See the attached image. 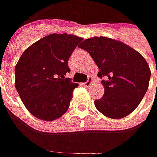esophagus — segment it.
<instances>
[{
	"label": "esophagus",
	"mask_w": 157,
	"mask_h": 157,
	"mask_svg": "<svg viewBox=\"0 0 157 157\" xmlns=\"http://www.w3.org/2000/svg\"><path fill=\"white\" fill-rule=\"evenodd\" d=\"M92 84H93V78H92V77H89L87 79V81L84 84V86H86V87H89L90 86H92Z\"/></svg>",
	"instance_id": "1"
}]
</instances>
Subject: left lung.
<instances>
[{
	"instance_id": "1",
	"label": "left lung",
	"mask_w": 157,
	"mask_h": 157,
	"mask_svg": "<svg viewBox=\"0 0 157 157\" xmlns=\"http://www.w3.org/2000/svg\"><path fill=\"white\" fill-rule=\"evenodd\" d=\"M86 50L99 67L104 95L94 105L105 116L121 119L135 111L148 88L151 71L142 54L119 40L94 36L84 40Z\"/></svg>"
}]
</instances>
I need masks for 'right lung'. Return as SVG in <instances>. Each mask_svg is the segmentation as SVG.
Returning a JSON list of instances; mask_svg holds the SVG:
<instances>
[{
  "label": "right lung",
  "mask_w": 157,
  "mask_h": 157,
  "mask_svg": "<svg viewBox=\"0 0 157 157\" xmlns=\"http://www.w3.org/2000/svg\"><path fill=\"white\" fill-rule=\"evenodd\" d=\"M83 38L67 33L48 35L28 47L15 68V88L33 116L52 121L69 108L77 83L64 78L68 60Z\"/></svg>",
  "instance_id": "obj_1"
}]
</instances>
